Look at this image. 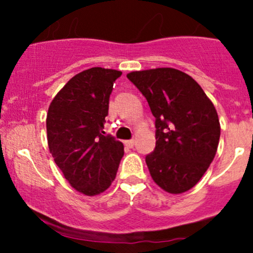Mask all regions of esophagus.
<instances>
[{"label":"esophagus","instance_id":"34e87169","mask_svg":"<svg viewBox=\"0 0 253 253\" xmlns=\"http://www.w3.org/2000/svg\"><path fill=\"white\" fill-rule=\"evenodd\" d=\"M125 144L128 148H132L134 145V139H129V141H125Z\"/></svg>","mask_w":253,"mask_h":253}]
</instances>
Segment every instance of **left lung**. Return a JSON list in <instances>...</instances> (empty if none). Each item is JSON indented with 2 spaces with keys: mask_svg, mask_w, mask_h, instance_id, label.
<instances>
[{
  "mask_svg": "<svg viewBox=\"0 0 253 253\" xmlns=\"http://www.w3.org/2000/svg\"><path fill=\"white\" fill-rule=\"evenodd\" d=\"M127 78L155 117V149L145 157L150 176L169 193L191 190L218 149L220 124L213 103L195 79L175 68L136 71Z\"/></svg>",
  "mask_w": 253,
  "mask_h": 253,
  "instance_id": "left-lung-1",
  "label": "left lung"
}]
</instances>
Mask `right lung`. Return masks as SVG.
Wrapping results in <instances>:
<instances>
[{"label":"right lung","instance_id":"1","mask_svg":"<svg viewBox=\"0 0 253 253\" xmlns=\"http://www.w3.org/2000/svg\"><path fill=\"white\" fill-rule=\"evenodd\" d=\"M121 75L101 67L83 71L48 106V149L66 180L85 196L110 187L124 157V144L103 131L114 82Z\"/></svg>","mask_w":253,"mask_h":253}]
</instances>
